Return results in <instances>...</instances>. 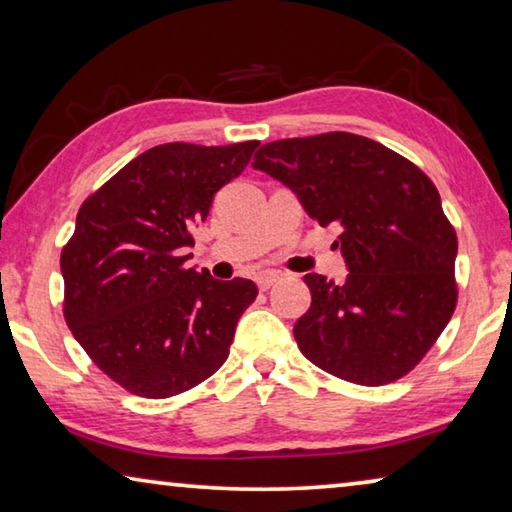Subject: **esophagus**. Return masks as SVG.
I'll use <instances>...</instances> for the list:
<instances>
[{"label":"esophagus","mask_w":512,"mask_h":512,"mask_svg":"<svg viewBox=\"0 0 512 512\" xmlns=\"http://www.w3.org/2000/svg\"><path fill=\"white\" fill-rule=\"evenodd\" d=\"M277 277H280V273H275V271H262V273L255 275V282H257L259 289L266 291V289H271L273 284L277 282Z\"/></svg>","instance_id":"1"}]
</instances>
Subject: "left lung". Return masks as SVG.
<instances>
[{
	"mask_svg": "<svg viewBox=\"0 0 512 512\" xmlns=\"http://www.w3.org/2000/svg\"><path fill=\"white\" fill-rule=\"evenodd\" d=\"M253 167L289 187L323 228H341L343 284L307 273L311 307L293 325L318 368L361 386L406 375L456 307V232L436 185L402 155L352 133L264 144Z\"/></svg>",
	"mask_w": 512,
	"mask_h": 512,
	"instance_id": "8db88e82",
	"label": "left lung"
}]
</instances>
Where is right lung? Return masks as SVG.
<instances>
[{"label": "right lung", "mask_w": 512, "mask_h": 512, "mask_svg": "<svg viewBox=\"0 0 512 512\" xmlns=\"http://www.w3.org/2000/svg\"><path fill=\"white\" fill-rule=\"evenodd\" d=\"M257 146H153L81 205L60 255L65 320L126 391L178 395L228 359L239 318L257 298L255 282H221L185 262L214 194L246 169Z\"/></svg>", "instance_id": "add662e5"}]
</instances>
